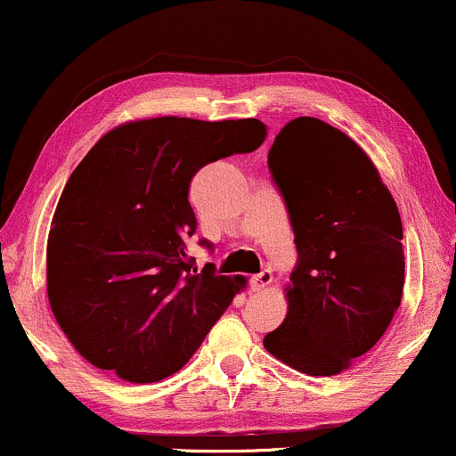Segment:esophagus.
I'll use <instances>...</instances> for the list:
<instances>
[{
  "label": "esophagus",
  "instance_id": "esophagus-1",
  "mask_svg": "<svg viewBox=\"0 0 456 456\" xmlns=\"http://www.w3.org/2000/svg\"><path fill=\"white\" fill-rule=\"evenodd\" d=\"M271 281H273V273L271 271H263V273L255 275V278H250V290L252 292H261L267 288Z\"/></svg>",
  "mask_w": 456,
  "mask_h": 456
}]
</instances>
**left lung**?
I'll use <instances>...</instances> for the list:
<instances>
[{
	"label": "left lung",
	"instance_id": "left-lung-1",
	"mask_svg": "<svg viewBox=\"0 0 456 456\" xmlns=\"http://www.w3.org/2000/svg\"><path fill=\"white\" fill-rule=\"evenodd\" d=\"M269 170L290 215L298 265L288 314L265 349L309 377L349 370L387 330L404 292L402 221L377 166L318 118L286 124Z\"/></svg>",
	"mask_w": 456,
	"mask_h": 456
}]
</instances>
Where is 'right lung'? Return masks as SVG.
<instances>
[{
	"label": "right lung",
	"mask_w": 456,
	"mask_h": 456,
	"mask_svg": "<svg viewBox=\"0 0 456 456\" xmlns=\"http://www.w3.org/2000/svg\"><path fill=\"white\" fill-rule=\"evenodd\" d=\"M255 118L130 119L99 138L67 181L45 246L56 322L92 366L155 383L187 364L248 280L191 273L198 221L189 187L201 166L250 153Z\"/></svg>",
	"instance_id": "add662e5"
}]
</instances>
